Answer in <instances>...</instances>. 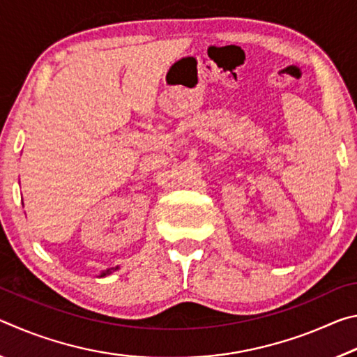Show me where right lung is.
Wrapping results in <instances>:
<instances>
[{"instance_id": "add662e5", "label": "right lung", "mask_w": 357, "mask_h": 357, "mask_svg": "<svg viewBox=\"0 0 357 357\" xmlns=\"http://www.w3.org/2000/svg\"><path fill=\"white\" fill-rule=\"evenodd\" d=\"M116 269H119V266H116V268H108V269H105V271H100V274L98 275V277H107V275H110L113 271H116Z\"/></svg>"}]
</instances>
